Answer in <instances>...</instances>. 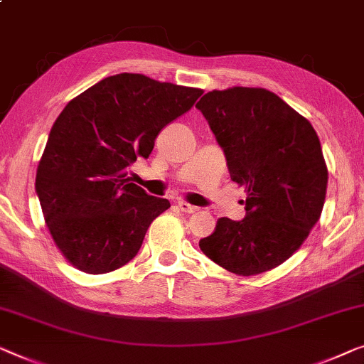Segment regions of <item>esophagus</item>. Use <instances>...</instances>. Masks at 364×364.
I'll list each match as a JSON object with an SVG mask.
<instances>
[{
    "label": "esophagus",
    "instance_id": "obj_1",
    "mask_svg": "<svg viewBox=\"0 0 364 364\" xmlns=\"http://www.w3.org/2000/svg\"><path fill=\"white\" fill-rule=\"evenodd\" d=\"M177 207L183 213H195V212H198V207H195V205L183 202V200H181V202H177Z\"/></svg>",
    "mask_w": 364,
    "mask_h": 364
}]
</instances>
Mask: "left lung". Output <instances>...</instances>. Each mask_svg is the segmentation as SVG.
<instances>
[{
	"label": "left lung",
	"instance_id": "8db88e82",
	"mask_svg": "<svg viewBox=\"0 0 364 364\" xmlns=\"http://www.w3.org/2000/svg\"><path fill=\"white\" fill-rule=\"evenodd\" d=\"M225 152L231 181L246 188V217L220 218L200 250L238 276L271 271L296 252L322 213L328 171L302 114L264 88L205 93L195 105Z\"/></svg>",
	"mask_w": 364,
	"mask_h": 364
}]
</instances>
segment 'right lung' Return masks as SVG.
Wrapping results in <instances>:
<instances>
[{"label":"right lung","mask_w":364,"mask_h":364,"mask_svg":"<svg viewBox=\"0 0 364 364\" xmlns=\"http://www.w3.org/2000/svg\"><path fill=\"white\" fill-rule=\"evenodd\" d=\"M202 93L118 73L62 109L39 161L36 192L52 240L72 266L105 274L138 255L152 220L171 203L147 195L126 169L147 159L161 129Z\"/></svg>","instance_id":"obj_1"}]
</instances>
